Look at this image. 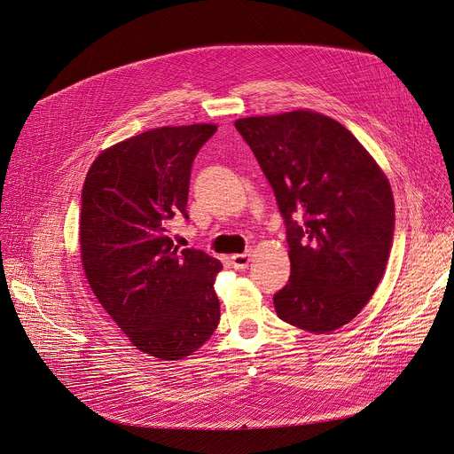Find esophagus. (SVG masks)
Here are the masks:
<instances>
[{
    "instance_id": "34e87169",
    "label": "esophagus",
    "mask_w": 454,
    "mask_h": 454,
    "mask_svg": "<svg viewBox=\"0 0 454 454\" xmlns=\"http://www.w3.org/2000/svg\"><path fill=\"white\" fill-rule=\"evenodd\" d=\"M250 258H253V250H247V253H243V254L231 256V262H232V267L236 270H245L250 263Z\"/></svg>"
}]
</instances>
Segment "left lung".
Here are the masks:
<instances>
[{
  "mask_svg": "<svg viewBox=\"0 0 454 454\" xmlns=\"http://www.w3.org/2000/svg\"><path fill=\"white\" fill-rule=\"evenodd\" d=\"M234 126L286 227L292 274L274 294L279 319L314 333L344 326L366 307L389 258L395 204L386 175L342 124L316 112Z\"/></svg>",
  "mask_w": 454,
  "mask_h": 454,
  "instance_id": "1",
  "label": "left lung"
}]
</instances>
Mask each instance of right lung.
<instances>
[{"label": "right lung", "mask_w": 454, "mask_h": 454, "mask_svg": "<svg viewBox=\"0 0 454 454\" xmlns=\"http://www.w3.org/2000/svg\"><path fill=\"white\" fill-rule=\"evenodd\" d=\"M215 133V124L144 131L103 151L82 185L86 279L133 346L162 361L191 356L220 323L223 265L166 234L175 215L189 218L192 160Z\"/></svg>", "instance_id": "right-lung-1"}]
</instances>
